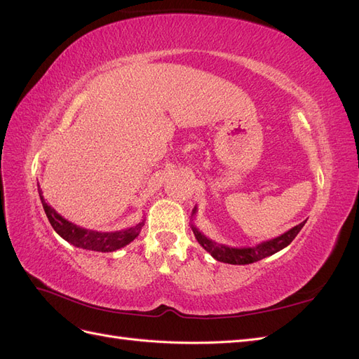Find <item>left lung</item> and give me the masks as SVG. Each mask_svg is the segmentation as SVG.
Returning a JSON list of instances; mask_svg holds the SVG:
<instances>
[{
  "label": "left lung",
  "instance_id": "1",
  "mask_svg": "<svg viewBox=\"0 0 359 359\" xmlns=\"http://www.w3.org/2000/svg\"><path fill=\"white\" fill-rule=\"evenodd\" d=\"M194 214H196V206H194L191 217ZM306 222H302V223L297 224L295 227H292V229H289L283 235L273 238V240H269V241L260 243L255 247H229V245L217 244L212 240H210V238H206L198 229V227L194 226V223H191V231H193L194 236H196L198 243L215 260H219V262H224V264H231V265H248V264L257 262V260H262L271 255L280 252V250H283L285 247H287L293 240H295V236L299 233V231L302 229V226L306 224Z\"/></svg>",
  "mask_w": 359,
  "mask_h": 359
}]
</instances>
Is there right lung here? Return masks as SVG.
I'll return each mask as SVG.
<instances>
[{"label": "right lung", "mask_w": 359, "mask_h": 359, "mask_svg": "<svg viewBox=\"0 0 359 359\" xmlns=\"http://www.w3.org/2000/svg\"><path fill=\"white\" fill-rule=\"evenodd\" d=\"M39 196L43 205V210H45L53 231H55L62 240H66L72 245L83 248V250H93V252H102V253L115 252V250L123 248L127 244L132 243L140 233V231H142V227L145 224V220H140L135 226L127 227V229L112 231V232L85 229V227H81L78 224L69 222L67 219H64L61 214H58L55 210H53L52 206L45 201V198H43L40 186H39Z\"/></svg>", "instance_id": "right-lung-1"}]
</instances>
